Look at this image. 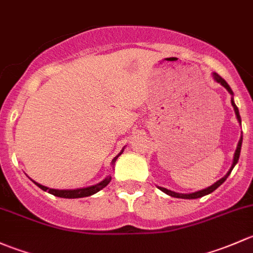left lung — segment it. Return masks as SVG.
<instances>
[{"label": "left lung", "mask_w": 253, "mask_h": 253, "mask_svg": "<svg viewBox=\"0 0 253 253\" xmlns=\"http://www.w3.org/2000/svg\"><path fill=\"white\" fill-rule=\"evenodd\" d=\"M212 77H213V79L215 80V82H217V83H219V84L222 85L223 87H225L226 90H228V92L230 93V95H231V106H233L234 111H235V114H236V118H238V122H239V123H240V126H241V117H240V113H239V108L236 107L235 102H234V92H233V90H231L230 86H229V85H228V83H226L225 80H224L223 78L220 77V75H218L217 73H212ZM241 145H243V135H241L240 140H239L238 147H236V150H235V153H234V160H233V165H231L230 169H229V170H228V173H226L225 175H224L222 179H219V180H218V181H215V183L213 184V185H211V186L206 187V189H202V190H200V191H196V192H191V194H181V192H175V191H171V190H168V189H166V187H162V186H157V187H158V189L161 190V191H163V192H165V194L169 195V196H171V197H176V199H186V200L200 199V197H202V196H206V195L211 194V192H213V191H214L215 189H218V187H219L220 185H222V184L224 183V181L226 180V178H228V176L230 175L231 170H233V168H234V167L236 166V163H238V161H239V157H240Z\"/></svg>", "instance_id": "8db88e82"}]
</instances>
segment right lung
<instances>
[{
  "label": "right lung",
  "mask_w": 253,
  "mask_h": 253,
  "mask_svg": "<svg viewBox=\"0 0 253 253\" xmlns=\"http://www.w3.org/2000/svg\"><path fill=\"white\" fill-rule=\"evenodd\" d=\"M124 148H126V147L122 148L121 152H119L118 155H117L116 157L113 158V160H112V167H114V165H116L117 158H118L119 156L123 153ZM111 180H112V176L107 175L105 179H103L102 181H100V183H97L95 185H91V186L79 187V189H67V190L49 189V187H47V186H43V185L36 183V181H34V180L33 181L35 183V185H38V186L40 187L41 190H43V191H47V192H49V194L54 195V196H57V197H62V199H82V197L91 196V195L96 194V192H98L100 190H102L103 187L107 186Z\"/></svg>",
  "instance_id": "obj_1"
}]
</instances>
